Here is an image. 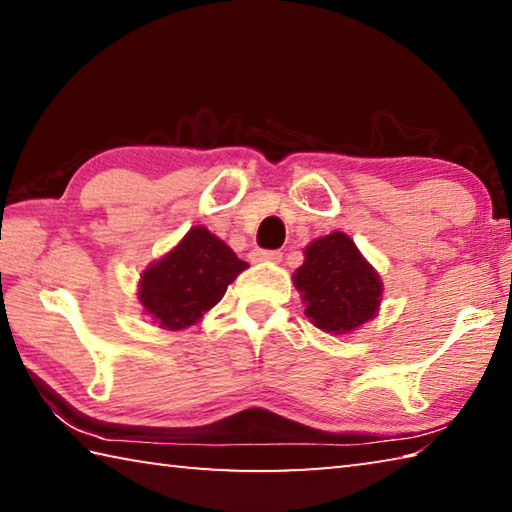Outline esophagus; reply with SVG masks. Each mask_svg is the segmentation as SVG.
Wrapping results in <instances>:
<instances>
[{
  "label": "esophagus",
  "mask_w": 512,
  "mask_h": 512,
  "mask_svg": "<svg viewBox=\"0 0 512 512\" xmlns=\"http://www.w3.org/2000/svg\"><path fill=\"white\" fill-rule=\"evenodd\" d=\"M253 259H255V262H280L282 253H280V250H262V248H257V250H253Z\"/></svg>",
  "instance_id": "1"
}]
</instances>
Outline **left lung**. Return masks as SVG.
Here are the masks:
<instances>
[{"label": "left lung", "mask_w": 512, "mask_h": 512, "mask_svg": "<svg viewBox=\"0 0 512 512\" xmlns=\"http://www.w3.org/2000/svg\"><path fill=\"white\" fill-rule=\"evenodd\" d=\"M293 284L307 318L327 334H350L379 311V275L343 232L311 241Z\"/></svg>", "instance_id": "left-lung-1"}]
</instances>
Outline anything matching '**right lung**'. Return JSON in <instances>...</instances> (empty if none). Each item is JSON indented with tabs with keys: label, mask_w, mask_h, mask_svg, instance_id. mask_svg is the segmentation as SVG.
Returning <instances> with one entry per match:
<instances>
[{
	"label": "right lung",
	"mask_w": 512,
	"mask_h": 512,
	"mask_svg": "<svg viewBox=\"0 0 512 512\" xmlns=\"http://www.w3.org/2000/svg\"><path fill=\"white\" fill-rule=\"evenodd\" d=\"M244 268L248 264L228 244L194 225L176 248L142 273L137 298L160 327L185 329L223 298Z\"/></svg>",
	"instance_id": "1"
}]
</instances>
